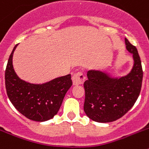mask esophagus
<instances>
[{"label":"esophagus","instance_id":"esophagus-1","mask_svg":"<svg viewBox=\"0 0 149 149\" xmlns=\"http://www.w3.org/2000/svg\"><path fill=\"white\" fill-rule=\"evenodd\" d=\"M85 81V77H84V74L81 72H77L72 76V81H73V85L77 86V85H81L84 84Z\"/></svg>","mask_w":149,"mask_h":149}]
</instances>
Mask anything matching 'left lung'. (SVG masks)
<instances>
[{
	"instance_id": "obj_1",
	"label": "left lung",
	"mask_w": 149,
	"mask_h": 149,
	"mask_svg": "<svg viewBox=\"0 0 149 149\" xmlns=\"http://www.w3.org/2000/svg\"><path fill=\"white\" fill-rule=\"evenodd\" d=\"M126 48L133 54L132 70L120 78H111L100 71L87 72L84 82V110L89 119L97 122H110L123 116L134 106L140 93L143 68L136 48L125 38Z\"/></svg>"
}]
</instances>
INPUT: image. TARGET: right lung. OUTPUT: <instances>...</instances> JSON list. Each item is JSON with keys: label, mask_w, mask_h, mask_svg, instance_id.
<instances>
[{"label": "right lung", "mask_w": 149, "mask_h": 149, "mask_svg": "<svg viewBox=\"0 0 149 149\" xmlns=\"http://www.w3.org/2000/svg\"><path fill=\"white\" fill-rule=\"evenodd\" d=\"M13 48L5 70L8 98L18 112L27 119L45 122L59 111L67 91L72 85L71 74L57 77L43 84H31L21 80L13 65Z\"/></svg>", "instance_id": "right-lung-1"}]
</instances>
